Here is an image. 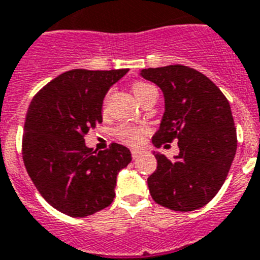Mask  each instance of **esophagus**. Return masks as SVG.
I'll return each instance as SVG.
<instances>
[{"label": "esophagus", "instance_id": "34e87169", "mask_svg": "<svg viewBox=\"0 0 260 260\" xmlns=\"http://www.w3.org/2000/svg\"><path fill=\"white\" fill-rule=\"evenodd\" d=\"M142 153H143V150L142 149H133L132 150V155H133V158H138L139 155H142Z\"/></svg>", "mask_w": 260, "mask_h": 260}]
</instances>
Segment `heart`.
Here are the masks:
<instances>
[{
  "instance_id": "1",
  "label": "heart",
  "mask_w": 260,
  "mask_h": 260,
  "mask_svg": "<svg viewBox=\"0 0 260 260\" xmlns=\"http://www.w3.org/2000/svg\"><path fill=\"white\" fill-rule=\"evenodd\" d=\"M132 90L135 98L141 102L142 98H145L151 90H155V87L147 82H135L132 86ZM143 134H145V128L132 125H121L115 130L117 138L121 139L122 142L128 143V145H138L142 141Z\"/></svg>"
}]
</instances>
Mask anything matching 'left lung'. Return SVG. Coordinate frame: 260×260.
Segmentation results:
<instances>
[{"instance_id": "8db88e82", "label": "left lung", "mask_w": 260, "mask_h": 260, "mask_svg": "<svg viewBox=\"0 0 260 260\" xmlns=\"http://www.w3.org/2000/svg\"><path fill=\"white\" fill-rule=\"evenodd\" d=\"M139 76L159 86L165 113L153 145L178 139L179 154L154 151L156 170L147 178L158 205L194 211L211 201L226 181L237 153V128L229 101L205 74L183 65L143 69Z\"/></svg>"}]
</instances>
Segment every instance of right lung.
Masks as SVG:
<instances>
[{"instance_id":"1","label":"right lung","mask_w":260,"mask_h":260,"mask_svg":"<svg viewBox=\"0 0 260 260\" xmlns=\"http://www.w3.org/2000/svg\"><path fill=\"white\" fill-rule=\"evenodd\" d=\"M128 72L74 69L44 86L25 121L22 156L45 201L69 216L83 218L110 206L118 173L132 162L127 147L104 151L85 145V135L102 122L104 98Z\"/></svg>"}]
</instances>
